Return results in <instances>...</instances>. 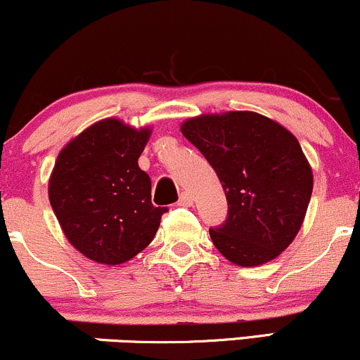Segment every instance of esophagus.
Wrapping results in <instances>:
<instances>
[{"label":"esophagus","instance_id":"esophagus-1","mask_svg":"<svg viewBox=\"0 0 360 360\" xmlns=\"http://www.w3.org/2000/svg\"><path fill=\"white\" fill-rule=\"evenodd\" d=\"M192 204V195L188 192H181L179 197V205H191Z\"/></svg>","mask_w":360,"mask_h":360}]
</instances>
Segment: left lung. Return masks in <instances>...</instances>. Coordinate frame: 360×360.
I'll return each instance as SVG.
<instances>
[{
  "mask_svg": "<svg viewBox=\"0 0 360 360\" xmlns=\"http://www.w3.org/2000/svg\"><path fill=\"white\" fill-rule=\"evenodd\" d=\"M181 134L209 161L228 200L224 223L209 229L214 246L241 267L284 252L313 192V173L296 137L255 112L195 117Z\"/></svg>",
  "mask_w": 360,
  "mask_h": 360,
  "instance_id": "left-lung-1",
  "label": "left lung"
}]
</instances>
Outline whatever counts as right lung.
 <instances>
[{
    "label": "right lung",
    "mask_w": 360,
    "mask_h": 360,
    "mask_svg": "<svg viewBox=\"0 0 360 360\" xmlns=\"http://www.w3.org/2000/svg\"><path fill=\"white\" fill-rule=\"evenodd\" d=\"M148 139L149 129L105 119L59 153L51 205L71 245L90 260H131L151 243L168 211L151 204V179L137 165Z\"/></svg>",
    "instance_id": "right-lung-1"
}]
</instances>
